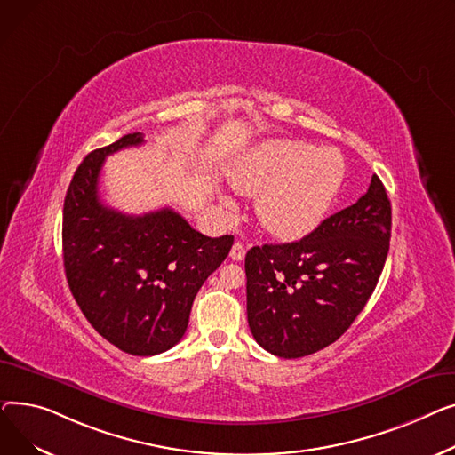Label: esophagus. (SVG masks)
<instances>
[{
  "mask_svg": "<svg viewBox=\"0 0 455 455\" xmlns=\"http://www.w3.org/2000/svg\"><path fill=\"white\" fill-rule=\"evenodd\" d=\"M229 257H231L233 260H243V259L246 257V248H244V244H243V243H235L233 248H231V251H229Z\"/></svg>",
  "mask_w": 455,
  "mask_h": 455,
  "instance_id": "esophagus-1",
  "label": "esophagus"
}]
</instances>
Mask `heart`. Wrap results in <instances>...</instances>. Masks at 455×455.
<instances>
[{"label": "heart", "instance_id": "obj_1", "mask_svg": "<svg viewBox=\"0 0 455 455\" xmlns=\"http://www.w3.org/2000/svg\"><path fill=\"white\" fill-rule=\"evenodd\" d=\"M345 178L332 148L275 140L243 157L231 174L238 191L259 195L262 226L281 238H301L323 222Z\"/></svg>", "mask_w": 455, "mask_h": 455}]
</instances>
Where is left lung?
<instances>
[{"label":"left lung","instance_id":"8db88e82","mask_svg":"<svg viewBox=\"0 0 455 455\" xmlns=\"http://www.w3.org/2000/svg\"><path fill=\"white\" fill-rule=\"evenodd\" d=\"M391 202L375 174L367 193L298 243L246 253L248 323L279 358H301L334 343L363 310L389 251Z\"/></svg>","mask_w":455,"mask_h":455}]
</instances>
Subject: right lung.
Listing matches in <instances>:
<instances>
[{
	"mask_svg": "<svg viewBox=\"0 0 455 455\" xmlns=\"http://www.w3.org/2000/svg\"><path fill=\"white\" fill-rule=\"evenodd\" d=\"M143 143V133H126L83 159L64 200L62 251L69 290L92 327L128 355L154 356L183 338L196 293L233 236H205L169 207L132 217L100 202L106 156Z\"/></svg>",
	"mask_w": 455,
	"mask_h": 455,
	"instance_id": "right-lung-1",
	"label": "right lung"
}]
</instances>
